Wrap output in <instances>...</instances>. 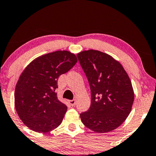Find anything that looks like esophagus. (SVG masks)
<instances>
[{
	"label": "esophagus",
	"mask_w": 156,
	"mask_h": 156,
	"mask_svg": "<svg viewBox=\"0 0 156 156\" xmlns=\"http://www.w3.org/2000/svg\"><path fill=\"white\" fill-rule=\"evenodd\" d=\"M68 103L70 104V106H75L76 104V99H73V100H69L68 101Z\"/></svg>",
	"instance_id": "obj_1"
}]
</instances>
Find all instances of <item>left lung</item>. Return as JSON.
<instances>
[{"instance_id": "1", "label": "left lung", "mask_w": 156, "mask_h": 156, "mask_svg": "<svg viewBox=\"0 0 156 156\" xmlns=\"http://www.w3.org/2000/svg\"><path fill=\"white\" fill-rule=\"evenodd\" d=\"M89 80L91 106L80 114L82 123L95 132L105 133L121 126L134 102L132 82L121 63L97 50L77 54Z\"/></svg>"}]
</instances>
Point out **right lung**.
Listing matches in <instances>:
<instances>
[{
	"instance_id": "obj_1",
	"label": "right lung",
	"mask_w": 156,
	"mask_h": 156,
	"mask_svg": "<svg viewBox=\"0 0 156 156\" xmlns=\"http://www.w3.org/2000/svg\"><path fill=\"white\" fill-rule=\"evenodd\" d=\"M77 61L68 51H57L36 58L26 67L15 88L14 104L28 128L46 133L61 124L67 108L57 98V80Z\"/></svg>"
}]
</instances>
